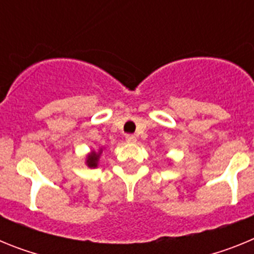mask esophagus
<instances>
[{"instance_id":"1","label":"esophagus","mask_w":254,"mask_h":254,"mask_svg":"<svg viewBox=\"0 0 254 254\" xmlns=\"http://www.w3.org/2000/svg\"><path fill=\"white\" fill-rule=\"evenodd\" d=\"M137 141V138H136V136H133V134H127L126 136V142L127 143H134Z\"/></svg>"}]
</instances>
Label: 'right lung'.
I'll return each mask as SVG.
<instances>
[{"label":"right lung","instance_id":"add662e5","mask_svg":"<svg viewBox=\"0 0 254 254\" xmlns=\"http://www.w3.org/2000/svg\"><path fill=\"white\" fill-rule=\"evenodd\" d=\"M104 149L105 147H99V150H98V151H95V150H91V151L86 155V158H85V164H86L87 168H91V169H94V168H98Z\"/></svg>","mask_w":254,"mask_h":254}]
</instances>
